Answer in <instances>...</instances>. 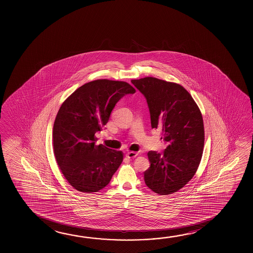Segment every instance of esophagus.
Wrapping results in <instances>:
<instances>
[{
	"instance_id": "esophagus-1",
	"label": "esophagus",
	"mask_w": 253,
	"mask_h": 253,
	"mask_svg": "<svg viewBox=\"0 0 253 253\" xmlns=\"http://www.w3.org/2000/svg\"><path fill=\"white\" fill-rule=\"evenodd\" d=\"M126 156L128 158V159H134V158H136L137 156V153H135V152H128L126 154Z\"/></svg>"
}]
</instances>
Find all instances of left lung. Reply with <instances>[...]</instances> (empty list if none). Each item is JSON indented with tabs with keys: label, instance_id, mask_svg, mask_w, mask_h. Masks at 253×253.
Masks as SVG:
<instances>
[{
	"label": "left lung",
	"instance_id": "1",
	"mask_svg": "<svg viewBox=\"0 0 253 253\" xmlns=\"http://www.w3.org/2000/svg\"><path fill=\"white\" fill-rule=\"evenodd\" d=\"M131 83L145 96L152 128H161L168 143L163 153H147L151 165L144 172L145 184L158 194H172L199 168L205 142L202 115L191 94L178 84L151 77Z\"/></svg>",
	"mask_w": 253,
	"mask_h": 253
}]
</instances>
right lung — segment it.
<instances>
[{
    "mask_svg": "<svg viewBox=\"0 0 253 253\" xmlns=\"http://www.w3.org/2000/svg\"><path fill=\"white\" fill-rule=\"evenodd\" d=\"M136 90L123 81L84 84L62 103L53 128L54 153L67 181L82 192L107 186L124 160L122 151L95 145V133L107 125L116 103Z\"/></svg>",
    "mask_w": 253,
    "mask_h": 253,
    "instance_id": "right-lung-1",
    "label": "right lung"
}]
</instances>
